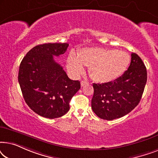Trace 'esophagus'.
<instances>
[{"mask_svg":"<svg viewBox=\"0 0 158 158\" xmlns=\"http://www.w3.org/2000/svg\"><path fill=\"white\" fill-rule=\"evenodd\" d=\"M88 83L87 81H82L81 82V86L82 87H83V86H84V85H85L86 84H88Z\"/></svg>","mask_w":158,"mask_h":158,"instance_id":"34e87169","label":"esophagus"}]
</instances>
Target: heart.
I'll return each instance as SVG.
<instances>
[{"instance_id":"b5f03b06","label":"heart","mask_w":158,"mask_h":158,"mask_svg":"<svg viewBox=\"0 0 158 158\" xmlns=\"http://www.w3.org/2000/svg\"><path fill=\"white\" fill-rule=\"evenodd\" d=\"M130 62V57L125 52L113 49L90 47L78 52L77 56L69 55L67 64L70 73L78 75L83 72V65L89 67L90 77L99 83L115 81L124 74Z\"/></svg>"}]
</instances>
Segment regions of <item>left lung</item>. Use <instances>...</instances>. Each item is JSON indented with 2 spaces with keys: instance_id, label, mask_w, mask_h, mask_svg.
<instances>
[{
  "instance_id": "8db88e82",
  "label": "left lung",
  "mask_w": 158,
  "mask_h": 158,
  "mask_svg": "<svg viewBox=\"0 0 158 158\" xmlns=\"http://www.w3.org/2000/svg\"><path fill=\"white\" fill-rule=\"evenodd\" d=\"M128 70L115 81L94 83L93 111L99 118L113 120L122 117L138 105L147 83L146 67L136 53H131Z\"/></svg>"
}]
</instances>
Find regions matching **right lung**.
<instances>
[{"instance_id": "1", "label": "right lung", "mask_w": 158, "mask_h": 158, "mask_svg": "<svg viewBox=\"0 0 158 158\" xmlns=\"http://www.w3.org/2000/svg\"><path fill=\"white\" fill-rule=\"evenodd\" d=\"M68 43H47L34 47L23 58L19 83L25 102L38 115L55 118L70 109V101L81 88L78 81L69 78L53 56L65 52Z\"/></svg>"}]
</instances>
